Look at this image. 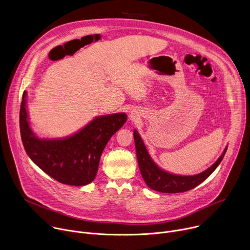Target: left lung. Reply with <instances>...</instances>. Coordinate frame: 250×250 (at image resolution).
Segmentation results:
<instances>
[{
  "instance_id": "obj_1",
  "label": "left lung",
  "mask_w": 250,
  "mask_h": 250,
  "mask_svg": "<svg viewBox=\"0 0 250 250\" xmlns=\"http://www.w3.org/2000/svg\"><path fill=\"white\" fill-rule=\"evenodd\" d=\"M133 137L141 176L150 189L161 193H182L197 187L216 170V168L222 162L228 149L226 148L221 157L206 171L193 176H180L165 172L160 169L150 158L144 141H142L136 130L133 132Z\"/></svg>"
}]
</instances>
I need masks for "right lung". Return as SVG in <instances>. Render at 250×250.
<instances>
[{"instance_id": "obj_1", "label": "right lung", "mask_w": 250, "mask_h": 250, "mask_svg": "<svg viewBox=\"0 0 250 250\" xmlns=\"http://www.w3.org/2000/svg\"><path fill=\"white\" fill-rule=\"evenodd\" d=\"M25 92L20 110L22 145L29 158L56 181L72 186L91 183L97 175L102 152L112 135L126 122L118 113L94 119L72 136L41 139L31 131L25 109Z\"/></svg>"}]
</instances>
